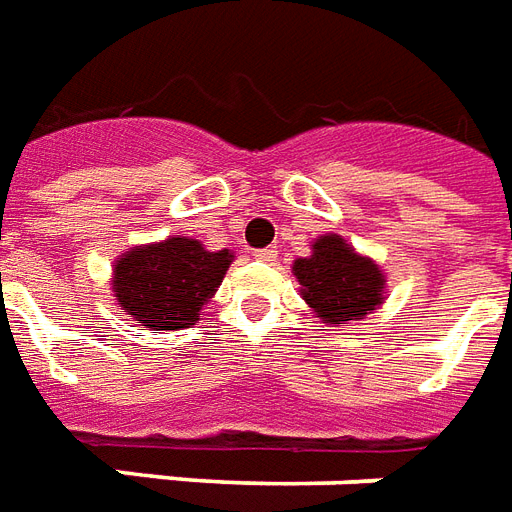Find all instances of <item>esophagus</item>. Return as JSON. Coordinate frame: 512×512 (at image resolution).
<instances>
[{
  "label": "esophagus",
  "instance_id": "34e87169",
  "mask_svg": "<svg viewBox=\"0 0 512 512\" xmlns=\"http://www.w3.org/2000/svg\"><path fill=\"white\" fill-rule=\"evenodd\" d=\"M255 260H260V263H273V260H276V249H273V247L257 249Z\"/></svg>",
  "mask_w": 512,
  "mask_h": 512
}]
</instances>
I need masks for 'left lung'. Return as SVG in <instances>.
I'll use <instances>...</instances> for the list:
<instances>
[{
    "instance_id": "left-lung-1",
    "label": "left lung",
    "mask_w": 512,
    "mask_h": 512,
    "mask_svg": "<svg viewBox=\"0 0 512 512\" xmlns=\"http://www.w3.org/2000/svg\"><path fill=\"white\" fill-rule=\"evenodd\" d=\"M292 273L308 308L330 327L360 322L386 300L381 265L373 257L360 255L338 233L314 239L311 255L298 257Z\"/></svg>"
}]
</instances>
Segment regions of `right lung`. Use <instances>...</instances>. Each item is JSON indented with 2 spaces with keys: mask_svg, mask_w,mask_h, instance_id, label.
I'll use <instances>...</instances> for the list:
<instances>
[{
  "mask_svg": "<svg viewBox=\"0 0 512 512\" xmlns=\"http://www.w3.org/2000/svg\"><path fill=\"white\" fill-rule=\"evenodd\" d=\"M230 263V249L212 252L190 236L139 244L112 265V295L142 327L185 330L198 322Z\"/></svg>",
  "mask_w": 512,
  "mask_h": 512,
  "instance_id": "obj_1",
  "label": "right lung"
}]
</instances>
